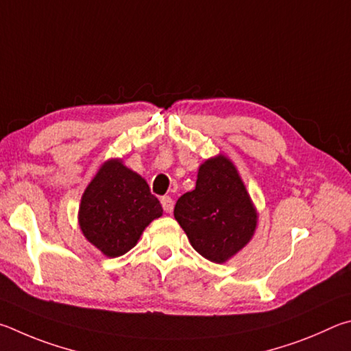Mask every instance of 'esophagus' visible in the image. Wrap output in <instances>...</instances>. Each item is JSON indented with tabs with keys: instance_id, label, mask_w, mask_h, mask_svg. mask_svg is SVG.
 Instances as JSON below:
<instances>
[{
	"instance_id": "esophagus-1",
	"label": "esophagus",
	"mask_w": 351,
	"mask_h": 351,
	"mask_svg": "<svg viewBox=\"0 0 351 351\" xmlns=\"http://www.w3.org/2000/svg\"><path fill=\"white\" fill-rule=\"evenodd\" d=\"M162 206H163V210H165V213H171L172 210H174V200H172L169 195H163L162 197Z\"/></svg>"
}]
</instances>
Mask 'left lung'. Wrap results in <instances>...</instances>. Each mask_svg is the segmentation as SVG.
Segmentation results:
<instances>
[{
    "mask_svg": "<svg viewBox=\"0 0 351 351\" xmlns=\"http://www.w3.org/2000/svg\"><path fill=\"white\" fill-rule=\"evenodd\" d=\"M174 217L193 248L214 263L237 254L257 225L247 188L234 163L222 154L200 165L195 188L177 200Z\"/></svg>",
    "mask_w": 351,
    "mask_h": 351,
    "instance_id": "1",
    "label": "left lung"
}]
</instances>
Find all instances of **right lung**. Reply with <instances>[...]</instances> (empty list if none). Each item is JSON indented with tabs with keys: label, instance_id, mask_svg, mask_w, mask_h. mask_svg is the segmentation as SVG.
I'll return each mask as SVG.
<instances>
[{
	"label": "right lung",
	"instance_id": "1",
	"mask_svg": "<svg viewBox=\"0 0 351 351\" xmlns=\"http://www.w3.org/2000/svg\"><path fill=\"white\" fill-rule=\"evenodd\" d=\"M162 214L143 177L112 158L84 189L78 222L84 237L104 256L119 257L134 248L146 226Z\"/></svg>",
	"mask_w": 351,
	"mask_h": 351
}]
</instances>
